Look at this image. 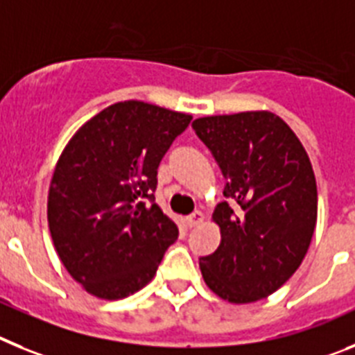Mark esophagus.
I'll list each match as a JSON object with an SVG mask.
<instances>
[{
    "label": "esophagus",
    "instance_id": "obj_1",
    "mask_svg": "<svg viewBox=\"0 0 355 355\" xmlns=\"http://www.w3.org/2000/svg\"><path fill=\"white\" fill-rule=\"evenodd\" d=\"M203 218H205V216H203L200 211L193 212V214H191L189 218H187V225H189V227H196V225L202 223Z\"/></svg>",
    "mask_w": 355,
    "mask_h": 355
}]
</instances>
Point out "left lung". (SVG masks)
I'll return each mask as SVG.
<instances>
[{"mask_svg":"<svg viewBox=\"0 0 355 355\" xmlns=\"http://www.w3.org/2000/svg\"><path fill=\"white\" fill-rule=\"evenodd\" d=\"M193 128L227 178V200L212 212L221 241L200 259L203 280L230 304L270 297L298 270L316 227L318 191L306 148L268 110L198 118Z\"/></svg>","mask_w":355,"mask_h":355,"instance_id":"1","label":"left lung"}]
</instances>
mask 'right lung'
I'll return each instance as SVG.
<instances>
[{
	"label": "right lung",
	"instance_id": "obj_1",
	"mask_svg": "<svg viewBox=\"0 0 355 355\" xmlns=\"http://www.w3.org/2000/svg\"><path fill=\"white\" fill-rule=\"evenodd\" d=\"M191 119L159 105L119 101L80 126L58 157L49 234L64 268L94 297L119 300L143 289L178 237L153 191L160 160Z\"/></svg>",
	"mask_w": 355,
	"mask_h": 355
}]
</instances>
